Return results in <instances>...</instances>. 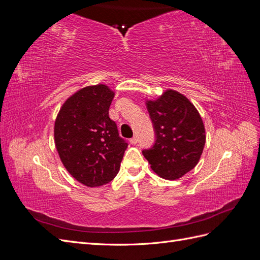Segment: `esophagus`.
<instances>
[{
    "label": "esophagus",
    "mask_w": 260,
    "mask_h": 260,
    "mask_svg": "<svg viewBox=\"0 0 260 260\" xmlns=\"http://www.w3.org/2000/svg\"><path fill=\"white\" fill-rule=\"evenodd\" d=\"M130 143L131 144H137L138 143V138L137 137H133L130 139Z\"/></svg>",
    "instance_id": "34e87169"
}]
</instances>
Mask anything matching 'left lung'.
Wrapping results in <instances>:
<instances>
[{
    "mask_svg": "<svg viewBox=\"0 0 260 260\" xmlns=\"http://www.w3.org/2000/svg\"><path fill=\"white\" fill-rule=\"evenodd\" d=\"M155 129L152 148L142 152L152 170L166 180H177L192 170L206 142L205 127L198 109L183 94L166 90L146 101Z\"/></svg>",
    "mask_w": 260,
    "mask_h": 260,
    "instance_id": "1",
    "label": "left lung"
}]
</instances>
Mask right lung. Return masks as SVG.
I'll use <instances>...</instances> for the list:
<instances>
[{
    "label": "right lung",
    "mask_w": 260,
    "mask_h": 260,
    "mask_svg": "<svg viewBox=\"0 0 260 260\" xmlns=\"http://www.w3.org/2000/svg\"><path fill=\"white\" fill-rule=\"evenodd\" d=\"M115 92L106 84L89 85L68 98L54 124V141L67 171L95 187L116 177L128 143L109 118Z\"/></svg>",
    "instance_id": "add662e5"
}]
</instances>
